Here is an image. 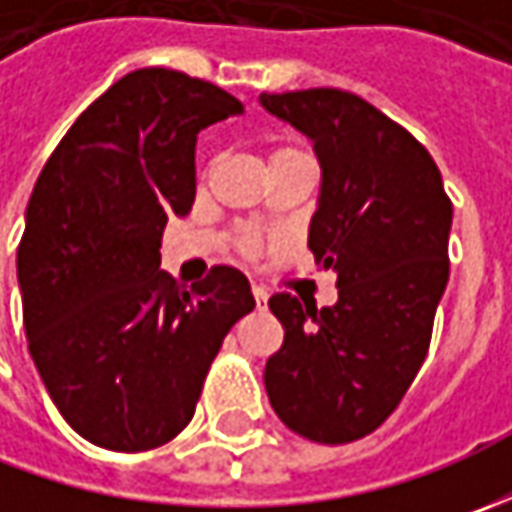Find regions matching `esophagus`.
Here are the masks:
<instances>
[{
  "label": "esophagus",
  "mask_w": 512,
  "mask_h": 512,
  "mask_svg": "<svg viewBox=\"0 0 512 512\" xmlns=\"http://www.w3.org/2000/svg\"><path fill=\"white\" fill-rule=\"evenodd\" d=\"M253 299H256V307L267 305V290L265 287H253Z\"/></svg>",
  "instance_id": "1"
}]
</instances>
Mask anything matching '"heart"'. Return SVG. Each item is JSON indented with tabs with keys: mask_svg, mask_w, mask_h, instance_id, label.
Listing matches in <instances>:
<instances>
[{
	"mask_svg": "<svg viewBox=\"0 0 512 512\" xmlns=\"http://www.w3.org/2000/svg\"><path fill=\"white\" fill-rule=\"evenodd\" d=\"M305 156V150L299 148H276L270 153V165H276V162H290V159H305ZM236 247H239L245 256H256V253L262 250V236L253 233V230H242V233L236 236Z\"/></svg>",
	"mask_w": 512,
	"mask_h": 512,
	"instance_id": "obj_1",
	"label": "heart"
}]
</instances>
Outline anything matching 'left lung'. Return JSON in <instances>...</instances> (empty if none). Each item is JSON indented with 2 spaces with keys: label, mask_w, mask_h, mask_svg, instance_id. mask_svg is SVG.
<instances>
[{
  "label": "left lung",
  "mask_w": 512,
  "mask_h": 512,
  "mask_svg": "<svg viewBox=\"0 0 512 512\" xmlns=\"http://www.w3.org/2000/svg\"><path fill=\"white\" fill-rule=\"evenodd\" d=\"M259 102L313 139L322 196L307 247L339 287L322 310L270 299L285 342L267 359V399L310 442H356L399 407L427 356L453 205L422 142L362 96L310 88Z\"/></svg>",
  "instance_id": "1"
}]
</instances>
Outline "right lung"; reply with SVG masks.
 Returning <instances> with one entry per match:
<instances>
[{
    "label": "right lung",
    "instance_id": "add662e5",
    "mask_svg": "<svg viewBox=\"0 0 512 512\" xmlns=\"http://www.w3.org/2000/svg\"><path fill=\"white\" fill-rule=\"evenodd\" d=\"M242 110L182 70H133L36 179L16 250L22 319L50 399L90 444L139 453L179 436L230 327L256 307L236 267L190 290L159 270L168 219L196 199L199 130Z\"/></svg>",
    "mask_w": 512,
    "mask_h": 512
}]
</instances>
